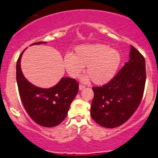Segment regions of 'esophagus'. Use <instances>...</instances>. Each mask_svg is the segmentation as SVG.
Instances as JSON below:
<instances>
[{
  "instance_id": "1",
  "label": "esophagus",
  "mask_w": 158,
  "mask_h": 158,
  "mask_svg": "<svg viewBox=\"0 0 158 158\" xmlns=\"http://www.w3.org/2000/svg\"><path fill=\"white\" fill-rule=\"evenodd\" d=\"M85 88V85H79V90H82V89H84Z\"/></svg>"
}]
</instances>
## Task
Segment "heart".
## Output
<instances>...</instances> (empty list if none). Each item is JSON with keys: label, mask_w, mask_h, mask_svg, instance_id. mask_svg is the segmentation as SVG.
Listing matches in <instances>:
<instances>
[{"label": "heart", "mask_w": 158, "mask_h": 158, "mask_svg": "<svg viewBox=\"0 0 158 158\" xmlns=\"http://www.w3.org/2000/svg\"><path fill=\"white\" fill-rule=\"evenodd\" d=\"M121 61L117 50L103 44H90L78 46L75 54L68 53L64 58V64L72 77H77L87 65L88 75L85 79H91L97 85L108 82L115 75Z\"/></svg>", "instance_id": "1"}]
</instances>
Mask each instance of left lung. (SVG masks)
<instances>
[{"label": "left lung", "instance_id": "1", "mask_svg": "<svg viewBox=\"0 0 158 158\" xmlns=\"http://www.w3.org/2000/svg\"><path fill=\"white\" fill-rule=\"evenodd\" d=\"M130 59L110 81L93 87L94 97L90 114L96 123L106 128H116L125 123L137 109L146 84V61L135 47Z\"/></svg>", "mask_w": 158, "mask_h": 158}]
</instances>
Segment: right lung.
Instances as JSON below:
<instances>
[{
  "instance_id": "obj_1",
  "label": "right lung",
  "mask_w": 158,
  "mask_h": 158,
  "mask_svg": "<svg viewBox=\"0 0 158 158\" xmlns=\"http://www.w3.org/2000/svg\"><path fill=\"white\" fill-rule=\"evenodd\" d=\"M45 43L39 41L33 44ZM20 55L16 64V80L21 102L31 119L44 127H54L67 117L70 104L79 91V83L75 79L63 77L51 88H38L32 85L21 72Z\"/></svg>"
}]
</instances>
